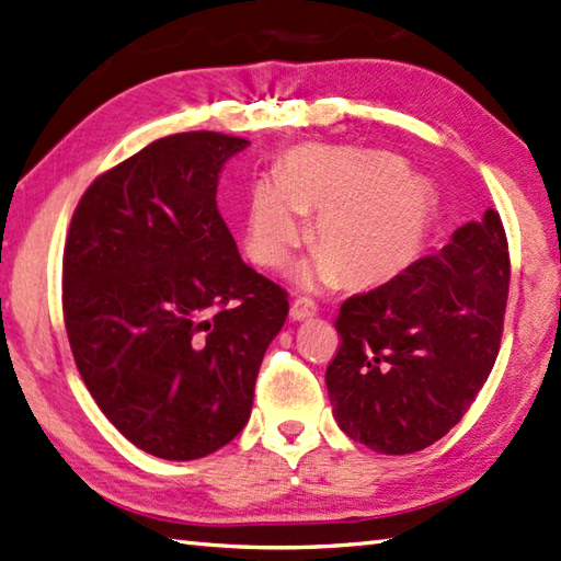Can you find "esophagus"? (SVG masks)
<instances>
[{
    "mask_svg": "<svg viewBox=\"0 0 561 561\" xmlns=\"http://www.w3.org/2000/svg\"><path fill=\"white\" fill-rule=\"evenodd\" d=\"M289 316H291V321H306V318L316 316L313 299H309V296H299V299H294Z\"/></svg>",
    "mask_w": 561,
    "mask_h": 561,
    "instance_id": "1",
    "label": "esophagus"
}]
</instances>
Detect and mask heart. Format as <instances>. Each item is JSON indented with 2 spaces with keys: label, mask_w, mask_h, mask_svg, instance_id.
<instances>
[{
  "label": "heart",
  "mask_w": 561,
  "mask_h": 561,
  "mask_svg": "<svg viewBox=\"0 0 561 561\" xmlns=\"http://www.w3.org/2000/svg\"><path fill=\"white\" fill-rule=\"evenodd\" d=\"M301 214L316 216L318 252L296 270L304 287L377 284L411 265L431 216L427 186L381 150L299 146L274 180L252 186L245 248L260 267H282L306 238Z\"/></svg>",
  "instance_id": "obj_1"
}]
</instances>
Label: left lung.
Segmentation results:
<instances>
[{"label": "left lung", "instance_id": "8db88e82", "mask_svg": "<svg viewBox=\"0 0 561 561\" xmlns=\"http://www.w3.org/2000/svg\"><path fill=\"white\" fill-rule=\"evenodd\" d=\"M508 282L506 230L486 208L437 255L350 296L325 369L340 431L381 455L419 453L453 431L499 357Z\"/></svg>", "mask_w": 561, "mask_h": 561}]
</instances>
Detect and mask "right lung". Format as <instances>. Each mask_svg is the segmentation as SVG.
Here are the masks:
<instances>
[{"label": "right lung", "mask_w": 561, "mask_h": 561, "mask_svg": "<svg viewBox=\"0 0 561 561\" xmlns=\"http://www.w3.org/2000/svg\"><path fill=\"white\" fill-rule=\"evenodd\" d=\"M216 130L164 136L87 186L62 252V316L99 409L142 453L186 462L243 431L289 294L218 214Z\"/></svg>", "instance_id": "obj_1"}]
</instances>
